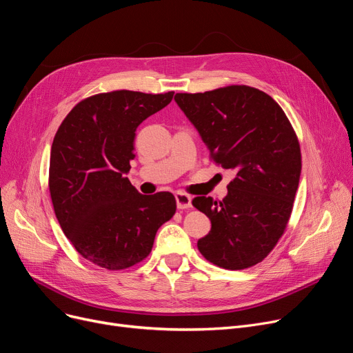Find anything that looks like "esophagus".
Returning <instances> with one entry per match:
<instances>
[{
    "mask_svg": "<svg viewBox=\"0 0 353 353\" xmlns=\"http://www.w3.org/2000/svg\"><path fill=\"white\" fill-rule=\"evenodd\" d=\"M174 197H176V203H177L179 209H189L192 206V196L177 192L174 194Z\"/></svg>",
    "mask_w": 353,
    "mask_h": 353,
    "instance_id": "1",
    "label": "esophagus"
}]
</instances>
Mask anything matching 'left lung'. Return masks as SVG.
I'll list each match as a JSON object with an SVG mask.
<instances>
[{
  "label": "left lung",
  "instance_id": "left-lung-1",
  "mask_svg": "<svg viewBox=\"0 0 353 353\" xmlns=\"http://www.w3.org/2000/svg\"><path fill=\"white\" fill-rule=\"evenodd\" d=\"M174 101L213 161L235 172L221 202L193 199L212 223L199 251L226 270L261 263L281 238L299 189L301 154L293 127L270 95L245 85L176 94Z\"/></svg>",
  "mask_w": 353,
  "mask_h": 353
}]
</instances>
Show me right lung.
Returning <instances> with one entry per match:
<instances>
[{
    "instance_id": "right-lung-1",
    "label": "right lung",
    "mask_w": 353,
    "mask_h": 353,
    "mask_svg": "<svg viewBox=\"0 0 353 353\" xmlns=\"http://www.w3.org/2000/svg\"><path fill=\"white\" fill-rule=\"evenodd\" d=\"M173 95L114 90L90 97L54 135L49 189L56 218L76 251L102 268L143 261L176 212L170 192L141 194L127 177L137 128Z\"/></svg>"
}]
</instances>
